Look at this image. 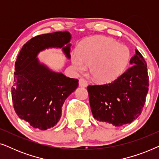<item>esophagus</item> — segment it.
Segmentation results:
<instances>
[{
    "mask_svg": "<svg viewBox=\"0 0 159 159\" xmlns=\"http://www.w3.org/2000/svg\"><path fill=\"white\" fill-rule=\"evenodd\" d=\"M88 82H87V81H85L84 79H82V78H81V79H80L79 80V85L80 87H83V88H85V87L88 86Z\"/></svg>",
    "mask_w": 159,
    "mask_h": 159,
    "instance_id": "1",
    "label": "esophagus"
}]
</instances>
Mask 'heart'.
Masks as SVG:
<instances>
[{"instance_id": "heart-1", "label": "heart", "mask_w": 159, "mask_h": 159, "mask_svg": "<svg viewBox=\"0 0 159 159\" xmlns=\"http://www.w3.org/2000/svg\"><path fill=\"white\" fill-rule=\"evenodd\" d=\"M129 52L114 39L103 36L89 38L71 53V61L79 72L90 66L91 77L100 83H108L119 77L127 66Z\"/></svg>"}]
</instances>
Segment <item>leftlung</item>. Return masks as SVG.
<instances>
[{
	"instance_id": "1",
	"label": "left lung",
	"mask_w": 159,
	"mask_h": 159,
	"mask_svg": "<svg viewBox=\"0 0 159 159\" xmlns=\"http://www.w3.org/2000/svg\"><path fill=\"white\" fill-rule=\"evenodd\" d=\"M130 64L132 66L114 82L88 87L95 119L120 127L131 123L140 115L148 91L147 64L136 50Z\"/></svg>"
}]
</instances>
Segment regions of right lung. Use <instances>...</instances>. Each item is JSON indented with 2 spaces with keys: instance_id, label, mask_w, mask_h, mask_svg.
Instances as JSON below:
<instances>
[{
  "instance_id": "right-lung-1",
  "label": "right lung",
  "mask_w": 159,
  "mask_h": 159,
  "mask_svg": "<svg viewBox=\"0 0 159 159\" xmlns=\"http://www.w3.org/2000/svg\"><path fill=\"white\" fill-rule=\"evenodd\" d=\"M71 35L68 31L32 38L21 49L15 63L12 101L16 114L32 127L46 130L61 116L65 100L78 87V80L56 72L41 63L38 55L49 48H61L70 59Z\"/></svg>"
}]
</instances>
